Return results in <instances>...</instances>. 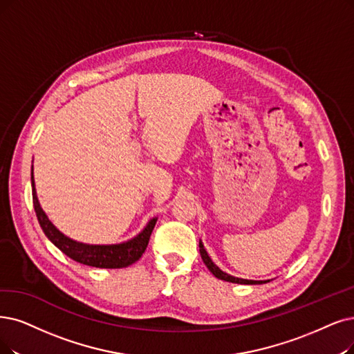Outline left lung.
Here are the masks:
<instances>
[{"label": "left lung", "instance_id": "8db88e82", "mask_svg": "<svg viewBox=\"0 0 354 354\" xmlns=\"http://www.w3.org/2000/svg\"><path fill=\"white\" fill-rule=\"evenodd\" d=\"M199 250H201V256H202V260L203 263L206 264V267L209 268V272L214 274L215 277L221 279V280H225V281H231V283H238V285H261V283H267V281L270 280H248V279H241V277H235V276H231L228 273L222 272L221 268L212 261V259L209 257L207 251L205 250V245L202 243V239L199 241Z\"/></svg>", "mask_w": 354, "mask_h": 354}]
</instances>
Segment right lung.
Instances as JSON below:
<instances>
[{
  "instance_id": "add662e5",
  "label": "right lung",
  "mask_w": 354,
  "mask_h": 354,
  "mask_svg": "<svg viewBox=\"0 0 354 354\" xmlns=\"http://www.w3.org/2000/svg\"><path fill=\"white\" fill-rule=\"evenodd\" d=\"M32 194H33V206H35L37 221L40 223V228L45 232L49 241L55 247H58L69 259L75 260L77 263L91 266V267H98V268H122L138 261L147 250L151 232L158 219L157 216L149 219V222L144 226V230L138 235L128 239V241H123L119 244L80 243L73 238L66 236L56 228L48 218V215L45 214V210L41 209L37 199L36 186H35L33 165H32Z\"/></svg>"
}]
</instances>
